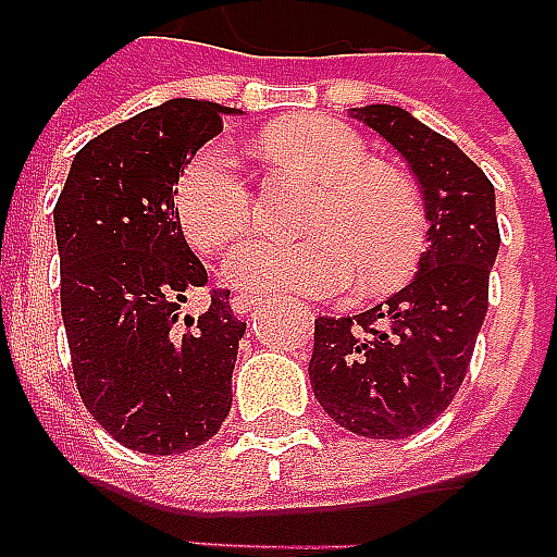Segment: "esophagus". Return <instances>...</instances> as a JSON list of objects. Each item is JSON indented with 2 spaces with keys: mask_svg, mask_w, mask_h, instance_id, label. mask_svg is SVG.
I'll use <instances>...</instances> for the list:
<instances>
[{
  "mask_svg": "<svg viewBox=\"0 0 557 557\" xmlns=\"http://www.w3.org/2000/svg\"><path fill=\"white\" fill-rule=\"evenodd\" d=\"M261 305V296H252V294H237L232 296V311L240 313V317H246V313H252L255 308Z\"/></svg>",
  "mask_w": 557,
  "mask_h": 557,
  "instance_id": "34e87169",
  "label": "esophagus"
}]
</instances>
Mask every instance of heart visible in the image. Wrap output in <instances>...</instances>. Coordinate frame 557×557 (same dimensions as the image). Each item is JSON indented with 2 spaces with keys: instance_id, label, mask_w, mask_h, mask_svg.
<instances>
[{
  "instance_id": "b5f03b06",
  "label": "heart",
  "mask_w": 557,
  "mask_h": 557,
  "mask_svg": "<svg viewBox=\"0 0 557 557\" xmlns=\"http://www.w3.org/2000/svg\"><path fill=\"white\" fill-rule=\"evenodd\" d=\"M263 149L305 182L323 184L305 232L313 240H252L225 261V278L244 290L332 296L361 275L367 290H387L417 270L425 249V208L411 178L373 164L349 125L302 116L273 125ZM175 214L199 252H220L255 225V199L228 146L196 152L175 178Z\"/></svg>"
}]
</instances>
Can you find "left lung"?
Returning a JSON list of instances; mask_svg holds the SVG:
<instances>
[{
  "label": "left lung",
  "instance_id": "1",
  "mask_svg": "<svg viewBox=\"0 0 557 557\" xmlns=\"http://www.w3.org/2000/svg\"><path fill=\"white\" fill-rule=\"evenodd\" d=\"M403 154L422 187L429 246L399 294L355 317H320L308 363L317 403L373 441L432 425L463 384L487 313L499 223L491 178L449 137L396 104L352 108Z\"/></svg>",
  "mask_w": 557,
  "mask_h": 557
}]
</instances>
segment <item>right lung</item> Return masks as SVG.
Returning a JSON list of instances; mask_svg holds the SVG:
<instances>
[{"instance_id":"obj_1","label":"right lung","mask_w":557,"mask_h":557,"mask_svg":"<svg viewBox=\"0 0 557 557\" xmlns=\"http://www.w3.org/2000/svg\"><path fill=\"white\" fill-rule=\"evenodd\" d=\"M232 108L170 99L78 149L55 202L61 317L78 396L114 441L178 455L220 432L246 323L184 240L173 187Z\"/></svg>"}]
</instances>
